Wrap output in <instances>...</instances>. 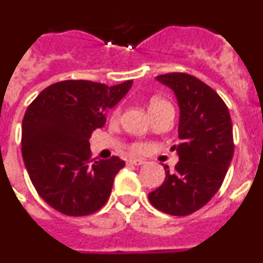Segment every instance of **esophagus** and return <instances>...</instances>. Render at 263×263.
Instances as JSON below:
<instances>
[{
  "instance_id": "obj_1",
  "label": "esophagus",
  "mask_w": 263,
  "mask_h": 263,
  "mask_svg": "<svg viewBox=\"0 0 263 263\" xmlns=\"http://www.w3.org/2000/svg\"><path fill=\"white\" fill-rule=\"evenodd\" d=\"M126 163L127 164H134V166H141V164L145 163V160H143V159H127Z\"/></svg>"
}]
</instances>
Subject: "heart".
Returning <instances> with one entry per match:
<instances>
[{"label":"heart","instance_id":"1","mask_svg":"<svg viewBox=\"0 0 263 263\" xmlns=\"http://www.w3.org/2000/svg\"><path fill=\"white\" fill-rule=\"evenodd\" d=\"M148 110H150V113H152L153 116L163 110H174V108L173 105L170 104V101H167V100L160 99V97H154V99L150 100V103H148ZM120 115H121V108H116L115 110H113V113H111L110 118L113 121H116L118 117H120ZM146 148H147V146H146V143L143 142H133V143H130L129 146V150L133 153V154H142V153L146 152Z\"/></svg>","mask_w":263,"mask_h":263}]
</instances>
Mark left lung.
Masks as SVG:
<instances>
[{
    "mask_svg": "<svg viewBox=\"0 0 263 263\" xmlns=\"http://www.w3.org/2000/svg\"><path fill=\"white\" fill-rule=\"evenodd\" d=\"M175 92L180 108L175 171L164 166L163 184L148 194L157 210L188 216L220 190L233 158V127L228 106L215 90L192 75L173 72L157 76Z\"/></svg>",
    "mask_w": 263,
    "mask_h": 263,
    "instance_id": "1",
    "label": "left lung"
}]
</instances>
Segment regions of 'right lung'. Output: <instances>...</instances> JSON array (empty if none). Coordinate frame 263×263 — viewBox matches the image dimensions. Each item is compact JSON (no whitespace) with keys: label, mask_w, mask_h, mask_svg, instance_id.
<instances>
[{"label":"right lung","mask_w":263,"mask_h":263,"mask_svg":"<svg viewBox=\"0 0 263 263\" xmlns=\"http://www.w3.org/2000/svg\"><path fill=\"white\" fill-rule=\"evenodd\" d=\"M132 84L59 81L42 90L27 108L22 121L23 162L39 196L58 212L88 216L108 201L125 162L118 157L92 159L89 138Z\"/></svg>","instance_id":"1"}]
</instances>
